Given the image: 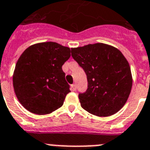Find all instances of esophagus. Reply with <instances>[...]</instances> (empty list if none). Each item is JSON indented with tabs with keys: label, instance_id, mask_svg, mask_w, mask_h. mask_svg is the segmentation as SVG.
<instances>
[{
	"label": "esophagus",
	"instance_id": "1",
	"mask_svg": "<svg viewBox=\"0 0 150 150\" xmlns=\"http://www.w3.org/2000/svg\"><path fill=\"white\" fill-rule=\"evenodd\" d=\"M71 87H72V89L73 91H76V85L75 84H73V85H71Z\"/></svg>",
	"mask_w": 150,
	"mask_h": 150
}]
</instances>
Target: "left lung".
Returning <instances> with one entry per match:
<instances>
[{
	"mask_svg": "<svg viewBox=\"0 0 150 150\" xmlns=\"http://www.w3.org/2000/svg\"><path fill=\"white\" fill-rule=\"evenodd\" d=\"M71 54L87 76V90L79 94L82 108L98 117L117 113L126 103L133 83L123 54L112 45L96 43L71 48Z\"/></svg>",
	"mask_w": 150,
	"mask_h": 150,
	"instance_id": "1",
	"label": "left lung"
}]
</instances>
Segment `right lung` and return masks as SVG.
<instances>
[{
    "instance_id": "right-lung-1",
    "label": "right lung",
    "mask_w": 150,
    "mask_h": 150,
    "mask_svg": "<svg viewBox=\"0 0 150 150\" xmlns=\"http://www.w3.org/2000/svg\"><path fill=\"white\" fill-rule=\"evenodd\" d=\"M70 49L53 42L29 46L16 64L13 85L16 98L29 112L47 115L61 108L70 86L62 66Z\"/></svg>"
}]
</instances>
